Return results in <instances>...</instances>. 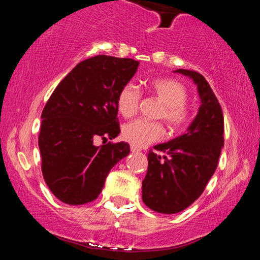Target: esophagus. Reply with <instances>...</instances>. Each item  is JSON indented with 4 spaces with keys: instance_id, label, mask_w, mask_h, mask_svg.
Instances as JSON below:
<instances>
[{
    "instance_id": "esophagus-1",
    "label": "esophagus",
    "mask_w": 260,
    "mask_h": 260,
    "mask_svg": "<svg viewBox=\"0 0 260 260\" xmlns=\"http://www.w3.org/2000/svg\"><path fill=\"white\" fill-rule=\"evenodd\" d=\"M131 151H132V153H138V151H140V149L132 145V147H131Z\"/></svg>"
}]
</instances>
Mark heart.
I'll return each instance as SVG.
<instances>
[{
	"label": "heart",
	"mask_w": 260,
	"mask_h": 260,
	"mask_svg": "<svg viewBox=\"0 0 260 260\" xmlns=\"http://www.w3.org/2000/svg\"><path fill=\"white\" fill-rule=\"evenodd\" d=\"M149 91L162 103L159 117L164 118L174 131H181L190 121V113L186 103L188 91L182 83L171 78L153 79L147 84ZM140 92L136 85H123L117 95V110L123 117H132L138 109ZM165 129L160 122L136 120L124 124L122 136L133 147H145L160 140Z\"/></svg>",
	"instance_id": "b5f03b06"
}]
</instances>
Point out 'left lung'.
<instances>
[{"label":"left lung","instance_id":"left-lung-1","mask_svg":"<svg viewBox=\"0 0 260 260\" xmlns=\"http://www.w3.org/2000/svg\"><path fill=\"white\" fill-rule=\"evenodd\" d=\"M176 73L193 79L201 107L187 132L149 150L148 172L142 182L143 202L151 210L176 214L201 197L217 168L223 147V115L207 79L196 71Z\"/></svg>","mask_w":260,"mask_h":260}]
</instances>
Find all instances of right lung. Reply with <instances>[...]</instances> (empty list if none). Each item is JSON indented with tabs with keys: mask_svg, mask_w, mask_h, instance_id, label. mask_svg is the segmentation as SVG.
<instances>
[{
	"mask_svg": "<svg viewBox=\"0 0 260 260\" xmlns=\"http://www.w3.org/2000/svg\"><path fill=\"white\" fill-rule=\"evenodd\" d=\"M139 62L99 55L71 71L41 113L39 149L41 171L56 198L70 205L96 199L118 161L129 154L127 143L95 145L120 134L117 95Z\"/></svg>",
	"mask_w": 260,
	"mask_h": 260,
	"instance_id": "1",
	"label": "right lung"
}]
</instances>
